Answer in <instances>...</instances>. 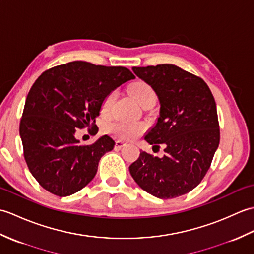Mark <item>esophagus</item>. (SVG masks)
Wrapping results in <instances>:
<instances>
[{
	"mask_svg": "<svg viewBox=\"0 0 254 254\" xmlns=\"http://www.w3.org/2000/svg\"><path fill=\"white\" fill-rule=\"evenodd\" d=\"M126 145H127V142L122 141V139H118V141L116 142V148H117V149H120V148H122L123 146H126Z\"/></svg>",
	"mask_w": 254,
	"mask_h": 254,
	"instance_id": "1",
	"label": "esophagus"
}]
</instances>
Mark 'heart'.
I'll return each mask as SVG.
<instances>
[{
  "mask_svg": "<svg viewBox=\"0 0 254 254\" xmlns=\"http://www.w3.org/2000/svg\"><path fill=\"white\" fill-rule=\"evenodd\" d=\"M128 94L131 95L132 98L135 100L139 106H144L147 102H155L156 100V95L154 89L150 87V86L142 82V80H138V82L132 84L130 87H128ZM115 99V94L111 93L108 95L104 99L101 104V112L102 113H108L110 110V107ZM144 127L141 124H127V123H116L111 126V131L115 132L118 135L127 138H133L137 136L139 133H142Z\"/></svg>",
  "mask_w": 254,
  "mask_h": 254,
  "instance_id": "1",
  "label": "heart"
}]
</instances>
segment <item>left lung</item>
I'll use <instances>...</instances> for the list:
<instances>
[{"label":"left lung","mask_w":254,"mask_h":254,"mask_svg":"<svg viewBox=\"0 0 254 254\" xmlns=\"http://www.w3.org/2000/svg\"><path fill=\"white\" fill-rule=\"evenodd\" d=\"M132 69L158 96L159 117L145 139L154 146L164 144L165 155L141 150L130 174L156 197L183 195L202 181L219 145L216 102L201 77L174 64Z\"/></svg>","instance_id":"8db88e82"}]
</instances>
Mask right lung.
Listing matches in <instances>:
<instances>
[{"label":"right lung","mask_w":254,"mask_h":254,"mask_svg":"<svg viewBox=\"0 0 254 254\" xmlns=\"http://www.w3.org/2000/svg\"><path fill=\"white\" fill-rule=\"evenodd\" d=\"M135 76L123 66L74 61L42 73L27 95L19 135L29 171L58 196L82 190L94 179L100 158L115 147L108 135L80 145L77 128L94 127L111 91Z\"/></svg>","instance_id":"obj_1"}]
</instances>
